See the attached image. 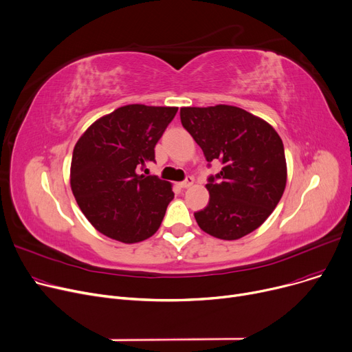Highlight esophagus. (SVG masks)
<instances>
[{"instance_id":"1","label":"esophagus","mask_w":352,"mask_h":352,"mask_svg":"<svg viewBox=\"0 0 352 352\" xmlns=\"http://www.w3.org/2000/svg\"><path fill=\"white\" fill-rule=\"evenodd\" d=\"M195 183V179L192 177V176H188L186 177L183 182H180L179 184H180V188H183V189H186V188H190V186Z\"/></svg>"}]
</instances>
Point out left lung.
<instances>
[{
  "label": "left lung",
  "mask_w": 352,
  "mask_h": 352,
  "mask_svg": "<svg viewBox=\"0 0 352 352\" xmlns=\"http://www.w3.org/2000/svg\"><path fill=\"white\" fill-rule=\"evenodd\" d=\"M180 120L206 160H220L209 176V204L195 213L200 229L221 240L254 232L278 204L287 183L283 140L272 125L230 105L182 108Z\"/></svg>",
  "instance_id": "left-lung-1"
}]
</instances>
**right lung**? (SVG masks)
<instances>
[{
	"instance_id": "obj_1",
	"label": "right lung",
	"mask_w": 352,
	"mask_h": 352,
	"mask_svg": "<svg viewBox=\"0 0 352 352\" xmlns=\"http://www.w3.org/2000/svg\"><path fill=\"white\" fill-rule=\"evenodd\" d=\"M177 108L126 105L99 118L76 142L71 189L82 213L98 232L122 243L153 236L168 204L172 184L139 175L155 162L157 140Z\"/></svg>"
}]
</instances>
